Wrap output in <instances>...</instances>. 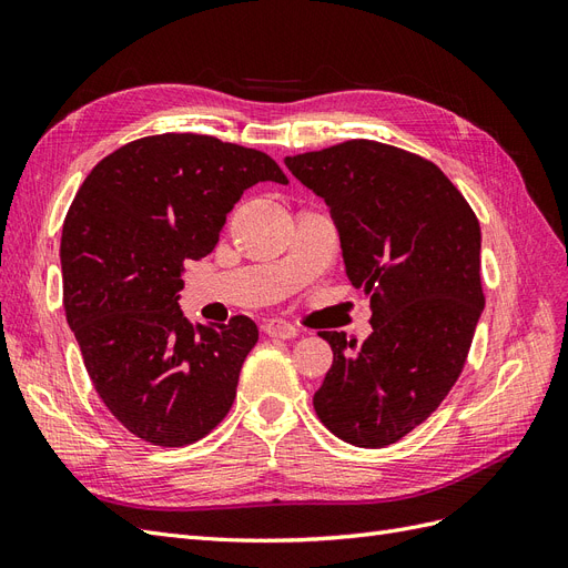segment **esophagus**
<instances>
[{
	"label": "esophagus",
	"mask_w": 568,
	"mask_h": 568,
	"mask_svg": "<svg viewBox=\"0 0 568 568\" xmlns=\"http://www.w3.org/2000/svg\"><path fill=\"white\" fill-rule=\"evenodd\" d=\"M265 334L267 336H272V338H296L298 336V329L294 324H288V322H282V320H270V322H265Z\"/></svg>",
	"instance_id": "34e87169"
}]
</instances>
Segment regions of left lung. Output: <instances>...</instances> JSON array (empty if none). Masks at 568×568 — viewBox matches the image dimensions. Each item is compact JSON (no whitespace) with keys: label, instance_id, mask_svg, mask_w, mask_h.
Returning a JSON list of instances; mask_svg holds the SVG:
<instances>
[{"label":"left lung","instance_id":"obj_1","mask_svg":"<svg viewBox=\"0 0 568 568\" xmlns=\"http://www.w3.org/2000/svg\"><path fill=\"white\" fill-rule=\"evenodd\" d=\"M329 205L346 274L372 307L363 346L334 351L313 405L334 436L384 448L419 426L455 386L484 313L480 227L432 161L369 140L286 156Z\"/></svg>","mask_w":568,"mask_h":568}]
</instances>
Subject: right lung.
Instances as JSON below:
<instances>
[{"label":"right lung","mask_w":568,"mask_h":568,"mask_svg":"<svg viewBox=\"0 0 568 568\" xmlns=\"http://www.w3.org/2000/svg\"><path fill=\"white\" fill-rule=\"evenodd\" d=\"M257 182L288 184L267 153L209 134H156L94 165L63 222L65 320L90 379L128 432L163 448L211 434L257 343L253 320L192 326L184 263L209 255Z\"/></svg>","instance_id":"right-lung-1"}]
</instances>
